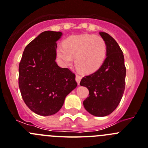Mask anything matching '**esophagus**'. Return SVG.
<instances>
[{
  "mask_svg": "<svg viewBox=\"0 0 148 148\" xmlns=\"http://www.w3.org/2000/svg\"><path fill=\"white\" fill-rule=\"evenodd\" d=\"M81 79H82V77H81L80 75H78V74H77V75H76V81H77V82L78 85H79V82H80Z\"/></svg>",
  "mask_w": 148,
  "mask_h": 148,
  "instance_id": "esophagus-1",
  "label": "esophagus"
}]
</instances>
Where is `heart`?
Wrapping results in <instances>:
<instances>
[{"label":"heart","instance_id":"b5f03b06","mask_svg":"<svg viewBox=\"0 0 148 148\" xmlns=\"http://www.w3.org/2000/svg\"><path fill=\"white\" fill-rule=\"evenodd\" d=\"M107 52L105 40L91 34L71 36L56 49L57 55L65 66H71L75 58L76 68L82 73H92L99 69Z\"/></svg>","mask_w":148,"mask_h":148}]
</instances>
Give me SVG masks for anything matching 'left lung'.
Segmentation results:
<instances>
[{
  "instance_id": "8db88e82",
  "label": "left lung",
  "mask_w": 148,
  "mask_h": 148,
  "mask_svg": "<svg viewBox=\"0 0 148 148\" xmlns=\"http://www.w3.org/2000/svg\"><path fill=\"white\" fill-rule=\"evenodd\" d=\"M107 45V58L99 69L81 79L89 96L83 101L91 114L103 117L111 114L118 106L125 90L126 69L124 56L117 41L108 34L100 32Z\"/></svg>"
}]
</instances>
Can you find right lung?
<instances>
[{
  "label": "right lung",
  "instance_id": "add662e5",
  "mask_svg": "<svg viewBox=\"0 0 148 148\" xmlns=\"http://www.w3.org/2000/svg\"><path fill=\"white\" fill-rule=\"evenodd\" d=\"M61 32L45 31L25 48L19 65V88L26 105L36 114L52 115L77 87L75 74L55 62Z\"/></svg>",
  "mask_w": 148,
  "mask_h": 148
}]
</instances>
